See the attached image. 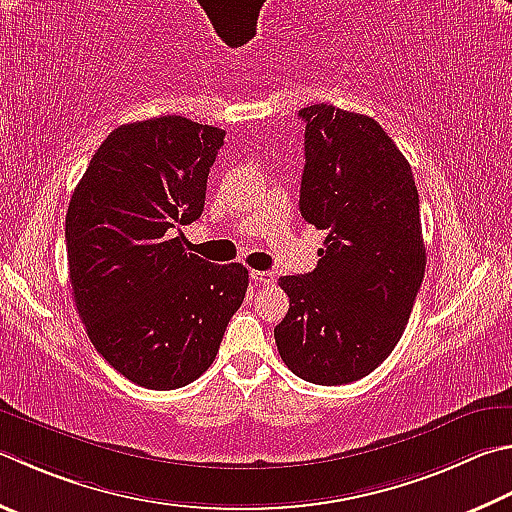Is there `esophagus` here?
<instances>
[{"label":"esophagus","mask_w":512,"mask_h":512,"mask_svg":"<svg viewBox=\"0 0 512 512\" xmlns=\"http://www.w3.org/2000/svg\"><path fill=\"white\" fill-rule=\"evenodd\" d=\"M250 277L262 286H271L275 282V273L271 271H250Z\"/></svg>","instance_id":"34e87169"}]
</instances>
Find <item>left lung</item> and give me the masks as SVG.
I'll return each instance as SVG.
<instances>
[{
    "label": "left lung",
    "mask_w": 512,
    "mask_h": 512,
    "mask_svg": "<svg viewBox=\"0 0 512 512\" xmlns=\"http://www.w3.org/2000/svg\"><path fill=\"white\" fill-rule=\"evenodd\" d=\"M300 118V212L327 237L315 271L280 277L288 313L275 342L295 376L347 385L394 351L410 320L427 262L418 190L374 118L324 102Z\"/></svg>",
    "instance_id": "1"
}]
</instances>
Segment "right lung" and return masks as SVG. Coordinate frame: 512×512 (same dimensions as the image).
Instances as JSON below:
<instances>
[{"instance_id":"obj_1","label":"right lung","mask_w":512,"mask_h":512,"mask_svg":"<svg viewBox=\"0 0 512 512\" xmlns=\"http://www.w3.org/2000/svg\"><path fill=\"white\" fill-rule=\"evenodd\" d=\"M224 136L183 116L120 125L69 203L76 309L100 356L147 389L197 380L244 302L246 266L206 262L174 237L201 217Z\"/></svg>"}]
</instances>
